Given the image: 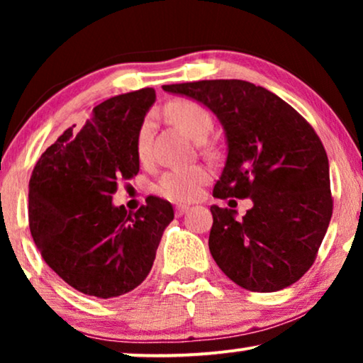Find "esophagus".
I'll list each match as a JSON object with an SVG mask.
<instances>
[{"instance_id": "obj_1", "label": "esophagus", "mask_w": 363, "mask_h": 363, "mask_svg": "<svg viewBox=\"0 0 363 363\" xmlns=\"http://www.w3.org/2000/svg\"><path fill=\"white\" fill-rule=\"evenodd\" d=\"M186 211H188V206H186V205H178V206L175 208V215H177V216H183Z\"/></svg>"}]
</instances>
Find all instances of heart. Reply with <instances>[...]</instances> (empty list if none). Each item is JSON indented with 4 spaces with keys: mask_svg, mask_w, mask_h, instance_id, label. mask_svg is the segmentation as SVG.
I'll return each instance as SVG.
<instances>
[{
    "mask_svg": "<svg viewBox=\"0 0 363 363\" xmlns=\"http://www.w3.org/2000/svg\"><path fill=\"white\" fill-rule=\"evenodd\" d=\"M163 113L173 125H177L195 142H203L211 132L213 118L210 112L193 101L178 99L168 104ZM148 143H150V123L145 121L137 135V155L142 160L148 155ZM208 180H210V170L203 165L173 168L163 173L157 182V193L177 203L191 201L200 195L203 185Z\"/></svg>",
    "mask_w": 363,
    "mask_h": 363,
    "instance_id": "b5f03b06",
    "label": "heart"
}]
</instances>
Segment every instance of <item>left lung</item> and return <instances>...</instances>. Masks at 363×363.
Returning a JSON list of instances; mask_svg holds the SVG:
<instances>
[{
    "label": "left lung",
    "mask_w": 363,
    "mask_h": 363,
    "mask_svg": "<svg viewBox=\"0 0 363 363\" xmlns=\"http://www.w3.org/2000/svg\"><path fill=\"white\" fill-rule=\"evenodd\" d=\"M206 106L225 128L228 153L213 196L251 198L242 220L213 205L210 252L252 292L294 284L314 264L332 216L329 160L311 123L261 86L216 79L163 86Z\"/></svg>",
    "instance_id": "left-lung-1"
}]
</instances>
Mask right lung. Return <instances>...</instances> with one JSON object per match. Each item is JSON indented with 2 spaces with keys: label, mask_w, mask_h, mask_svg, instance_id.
Masks as SVG:
<instances>
[{
  "label": "right lung",
  "mask_w": 363,
  "mask_h": 363,
  "mask_svg": "<svg viewBox=\"0 0 363 363\" xmlns=\"http://www.w3.org/2000/svg\"><path fill=\"white\" fill-rule=\"evenodd\" d=\"M155 91L140 89L94 107L81 130L67 128L34 167L29 230L46 264L87 296L117 297L150 272L173 208L158 196L135 213L112 205L118 182L140 170L137 135Z\"/></svg>",
  "instance_id": "add662e5"
}]
</instances>
